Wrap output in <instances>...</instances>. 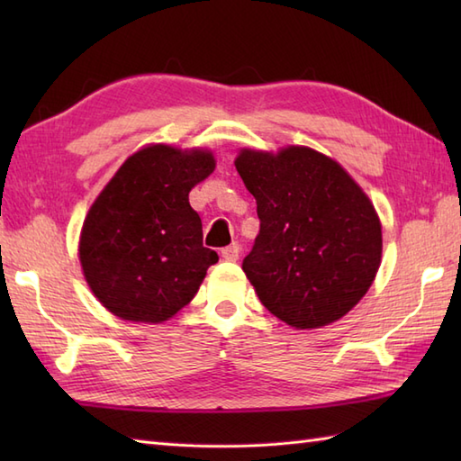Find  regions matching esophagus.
I'll list each match as a JSON object with an SVG mask.
<instances>
[{
    "label": "esophagus",
    "instance_id": "34e87169",
    "mask_svg": "<svg viewBox=\"0 0 461 461\" xmlns=\"http://www.w3.org/2000/svg\"><path fill=\"white\" fill-rule=\"evenodd\" d=\"M221 258L225 261H238V258H240V246H238V243H231V246L223 248L221 249Z\"/></svg>",
    "mask_w": 461,
    "mask_h": 461
}]
</instances>
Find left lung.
<instances>
[{
	"label": "left lung",
	"mask_w": 461,
	"mask_h": 461,
	"mask_svg": "<svg viewBox=\"0 0 461 461\" xmlns=\"http://www.w3.org/2000/svg\"><path fill=\"white\" fill-rule=\"evenodd\" d=\"M259 236L243 259L259 301L295 329L340 319L365 297L382 256L375 205L340 166L305 146L241 150Z\"/></svg>",
	"instance_id": "obj_1"
}]
</instances>
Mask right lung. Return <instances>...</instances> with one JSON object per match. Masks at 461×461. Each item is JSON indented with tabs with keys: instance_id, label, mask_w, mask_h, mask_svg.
<instances>
[{
	"instance_id": "add662e5",
	"label": "right lung",
	"mask_w": 461,
	"mask_h": 461,
	"mask_svg": "<svg viewBox=\"0 0 461 461\" xmlns=\"http://www.w3.org/2000/svg\"><path fill=\"white\" fill-rule=\"evenodd\" d=\"M212 152L154 144L132 154L86 213L79 258L95 297L124 321L162 322L188 305L218 253L203 248L188 194Z\"/></svg>"
}]
</instances>
